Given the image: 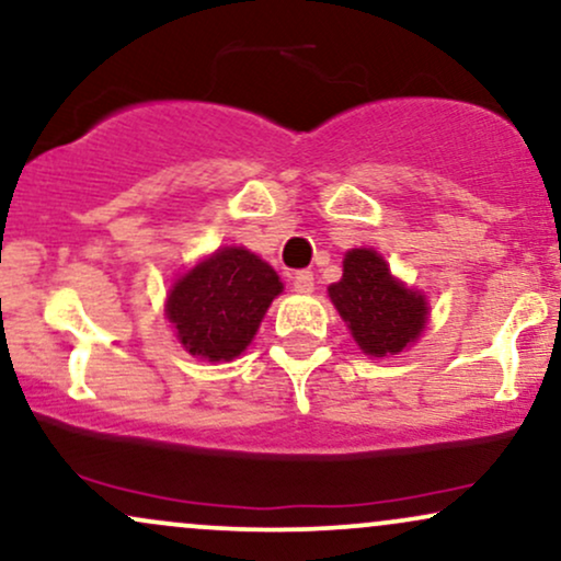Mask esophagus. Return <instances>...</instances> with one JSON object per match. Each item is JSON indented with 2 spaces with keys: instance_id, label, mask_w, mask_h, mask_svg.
Masks as SVG:
<instances>
[{
  "instance_id": "34e87169",
  "label": "esophagus",
  "mask_w": 561,
  "mask_h": 561,
  "mask_svg": "<svg viewBox=\"0 0 561 561\" xmlns=\"http://www.w3.org/2000/svg\"><path fill=\"white\" fill-rule=\"evenodd\" d=\"M293 287L295 293H313V272H308V268H300V272H295L293 276Z\"/></svg>"
}]
</instances>
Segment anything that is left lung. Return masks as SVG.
Returning a JSON list of instances; mask_svg holds the SVG:
<instances>
[{
	"mask_svg": "<svg viewBox=\"0 0 561 561\" xmlns=\"http://www.w3.org/2000/svg\"><path fill=\"white\" fill-rule=\"evenodd\" d=\"M329 298L366 355L402 353L426 327V298L397 282L387 261L366 248L345 255V272Z\"/></svg>",
	"mask_w": 561,
	"mask_h": 561,
	"instance_id": "8db88e82",
	"label": "left lung"
}]
</instances>
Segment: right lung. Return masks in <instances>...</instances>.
Wrapping results in <instances>:
<instances>
[{
  "label": "right lung",
  "mask_w": 561,
  "mask_h": 561,
  "mask_svg": "<svg viewBox=\"0 0 561 561\" xmlns=\"http://www.w3.org/2000/svg\"><path fill=\"white\" fill-rule=\"evenodd\" d=\"M279 293V276L266 261L245 248H221L174 285L167 316L187 353L232 360L251 345Z\"/></svg>",
  "instance_id": "right-lung-1"
}]
</instances>
